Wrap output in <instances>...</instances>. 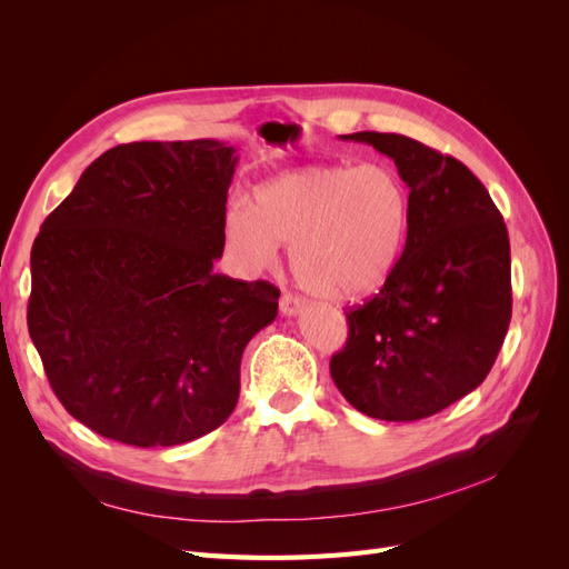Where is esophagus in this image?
<instances>
[{
  "label": "esophagus",
  "instance_id": "obj_1",
  "mask_svg": "<svg viewBox=\"0 0 569 569\" xmlns=\"http://www.w3.org/2000/svg\"><path fill=\"white\" fill-rule=\"evenodd\" d=\"M280 311H282V316H289V318L291 316H299L303 311V301L299 297H295V295H282Z\"/></svg>",
  "mask_w": 569,
  "mask_h": 569
}]
</instances>
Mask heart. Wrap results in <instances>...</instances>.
I'll use <instances>...</instances> for the list:
<instances>
[{
  "label": "heart",
  "instance_id": "b5f03b06",
  "mask_svg": "<svg viewBox=\"0 0 569 569\" xmlns=\"http://www.w3.org/2000/svg\"><path fill=\"white\" fill-rule=\"evenodd\" d=\"M410 226V192L382 163H318L268 180L256 206L237 199L226 213L230 249L253 268L291 244L299 282L330 301L380 289L399 263Z\"/></svg>",
  "mask_w": 569,
  "mask_h": 569
}]
</instances>
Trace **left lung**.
<instances>
[{
  "label": "left lung",
  "mask_w": 569,
  "mask_h": 569,
  "mask_svg": "<svg viewBox=\"0 0 569 569\" xmlns=\"http://www.w3.org/2000/svg\"><path fill=\"white\" fill-rule=\"evenodd\" d=\"M339 137L396 163L410 189V226L380 295L347 313L332 380L363 416L422 420L485 382L503 347L512 316L506 222L453 157L393 132Z\"/></svg>",
  "instance_id": "obj_1"
}]
</instances>
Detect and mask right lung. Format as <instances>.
<instances>
[{"label":"right lung","mask_w":569,"mask_h":569,"mask_svg":"<svg viewBox=\"0 0 569 569\" xmlns=\"http://www.w3.org/2000/svg\"><path fill=\"white\" fill-rule=\"evenodd\" d=\"M237 149L130 142L101 153L42 222L28 332L57 399L92 432L149 449L213 432L280 289L213 272Z\"/></svg>","instance_id":"add662e5"}]
</instances>
